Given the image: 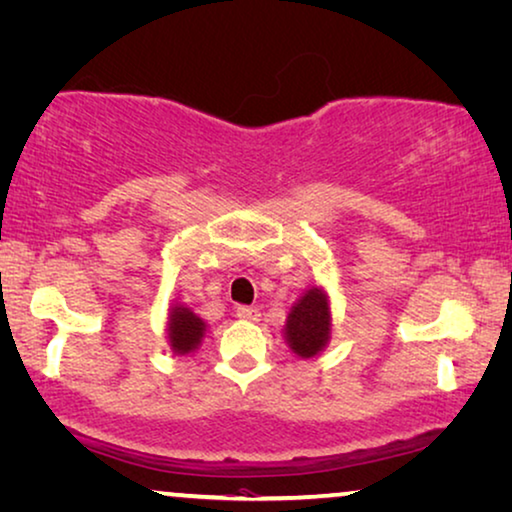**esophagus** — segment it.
Wrapping results in <instances>:
<instances>
[{"label":"esophagus","mask_w":512,"mask_h":512,"mask_svg":"<svg viewBox=\"0 0 512 512\" xmlns=\"http://www.w3.org/2000/svg\"><path fill=\"white\" fill-rule=\"evenodd\" d=\"M235 316L242 318V320L256 322L258 318H261V311H258L256 306H238V309H235Z\"/></svg>","instance_id":"esophagus-1"}]
</instances>
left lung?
I'll use <instances>...</instances> for the list:
<instances>
[{
    "mask_svg": "<svg viewBox=\"0 0 512 512\" xmlns=\"http://www.w3.org/2000/svg\"><path fill=\"white\" fill-rule=\"evenodd\" d=\"M329 325L332 318H329L327 297L318 288H311L288 316L286 336L290 348L300 357L318 355L329 338Z\"/></svg>",
    "mask_w": 512,
    "mask_h": 512,
    "instance_id": "1",
    "label": "left lung"
}]
</instances>
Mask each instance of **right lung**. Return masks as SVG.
Masks as SVG:
<instances>
[{
    "label": "right lung",
    "instance_id": "add662e5",
    "mask_svg": "<svg viewBox=\"0 0 512 512\" xmlns=\"http://www.w3.org/2000/svg\"><path fill=\"white\" fill-rule=\"evenodd\" d=\"M203 332H206V325H203L201 318H196L190 309H183V306H176L169 316V341L171 348H174L178 355H187L192 352L196 345L201 343Z\"/></svg>",
    "mask_w": 512,
    "mask_h": 512
}]
</instances>
